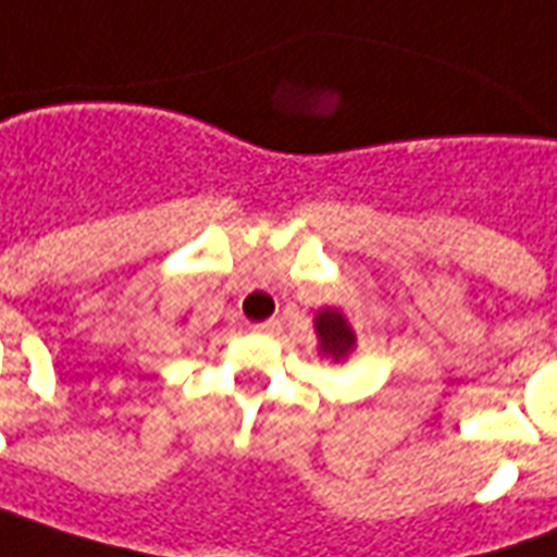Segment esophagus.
Listing matches in <instances>:
<instances>
[{
    "instance_id": "1",
    "label": "esophagus",
    "mask_w": 557,
    "mask_h": 557,
    "mask_svg": "<svg viewBox=\"0 0 557 557\" xmlns=\"http://www.w3.org/2000/svg\"><path fill=\"white\" fill-rule=\"evenodd\" d=\"M248 330H251V333H258V335H275V333H278V330H282V323H278V321H275V318H272V321L251 323Z\"/></svg>"
}]
</instances>
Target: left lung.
Returning a JSON list of instances; mask_svg holds the SVG:
<instances>
[{
    "label": "left lung",
    "instance_id": "8db88e82",
    "mask_svg": "<svg viewBox=\"0 0 557 557\" xmlns=\"http://www.w3.org/2000/svg\"><path fill=\"white\" fill-rule=\"evenodd\" d=\"M314 333H318V354L333 362H345L357 348V333L345 318V311L326 306L314 314Z\"/></svg>",
    "mask_w": 557,
    "mask_h": 557
}]
</instances>
